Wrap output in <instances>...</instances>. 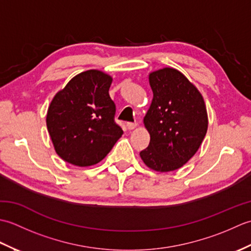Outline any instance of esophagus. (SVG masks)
Instances as JSON below:
<instances>
[{
	"mask_svg": "<svg viewBox=\"0 0 251 251\" xmlns=\"http://www.w3.org/2000/svg\"><path fill=\"white\" fill-rule=\"evenodd\" d=\"M126 126H127V128H128L129 130H132V129H135L136 128V127L138 126V124H137V123L135 122V123H127V124H126Z\"/></svg>",
	"mask_w": 251,
	"mask_h": 251,
	"instance_id": "obj_1",
	"label": "esophagus"
}]
</instances>
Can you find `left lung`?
I'll list each match as a JSON object with an SVG mask.
<instances>
[{"label":"left lung","mask_w":251,"mask_h":251,"mask_svg":"<svg viewBox=\"0 0 251 251\" xmlns=\"http://www.w3.org/2000/svg\"><path fill=\"white\" fill-rule=\"evenodd\" d=\"M149 82L153 99L143 123L150 143L140 156L155 172H173L188 163L204 140L206 105L199 89L174 68L151 72Z\"/></svg>","instance_id":"obj_1"}]
</instances>
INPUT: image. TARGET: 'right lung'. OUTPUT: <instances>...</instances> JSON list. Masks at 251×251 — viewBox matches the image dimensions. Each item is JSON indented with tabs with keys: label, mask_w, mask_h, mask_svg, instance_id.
<instances>
[{
	"label": "right lung",
	"mask_w": 251,
	"mask_h": 251,
	"mask_svg": "<svg viewBox=\"0 0 251 251\" xmlns=\"http://www.w3.org/2000/svg\"><path fill=\"white\" fill-rule=\"evenodd\" d=\"M112 77L99 70L77 74L51 100L46 125L56 153L79 167L106 156L123 135L109 95Z\"/></svg>",
	"instance_id": "1"
}]
</instances>
